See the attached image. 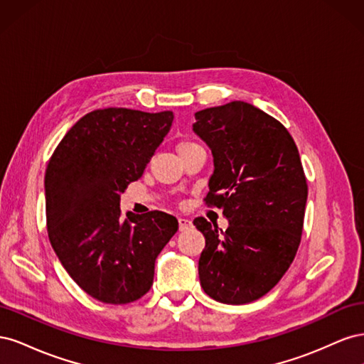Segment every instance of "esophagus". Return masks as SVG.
Wrapping results in <instances>:
<instances>
[{
	"mask_svg": "<svg viewBox=\"0 0 364 364\" xmlns=\"http://www.w3.org/2000/svg\"><path fill=\"white\" fill-rule=\"evenodd\" d=\"M190 228H193V222H191V220L181 217V218H179V230H186V229H190Z\"/></svg>",
	"mask_w": 364,
	"mask_h": 364,
	"instance_id": "1",
	"label": "esophagus"
}]
</instances>
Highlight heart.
I'll return each mask as SVG.
<instances>
[{
	"instance_id": "1",
	"label": "heart",
	"mask_w": 364,
	"mask_h": 364,
	"mask_svg": "<svg viewBox=\"0 0 364 364\" xmlns=\"http://www.w3.org/2000/svg\"><path fill=\"white\" fill-rule=\"evenodd\" d=\"M190 144H194V142H190V141H183V142H181V144H179V149H181V147H185V146H190Z\"/></svg>"
}]
</instances>
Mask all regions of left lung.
I'll return each instance as SVG.
<instances>
[{"label": "left lung", "mask_w": 364, "mask_h": 364, "mask_svg": "<svg viewBox=\"0 0 364 364\" xmlns=\"http://www.w3.org/2000/svg\"><path fill=\"white\" fill-rule=\"evenodd\" d=\"M193 130L213 151L208 206L223 211V230L203 217L200 285L213 299L240 305L279 282L301 243L306 179L299 151L278 119L245 102L196 112Z\"/></svg>", "instance_id": "obj_1"}]
</instances>
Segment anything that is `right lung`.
I'll return each instance as SVG.
<instances>
[{
  "label": "right lung",
  "mask_w": 364,
  "mask_h": 364,
  "mask_svg": "<svg viewBox=\"0 0 364 364\" xmlns=\"http://www.w3.org/2000/svg\"><path fill=\"white\" fill-rule=\"evenodd\" d=\"M173 112L97 109L67 132L46 171L50 243L79 287L105 304H129L153 284L155 261L179 228L150 211L119 220V194L144 173Z\"/></svg>",
  "instance_id": "obj_1"
}]
</instances>
